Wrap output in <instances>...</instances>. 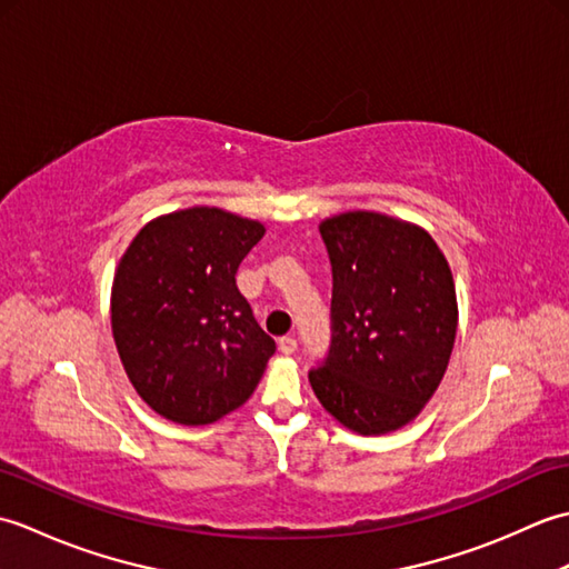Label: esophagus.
I'll return each instance as SVG.
<instances>
[{
    "label": "esophagus",
    "instance_id": "obj_1",
    "mask_svg": "<svg viewBox=\"0 0 569 569\" xmlns=\"http://www.w3.org/2000/svg\"><path fill=\"white\" fill-rule=\"evenodd\" d=\"M278 349H281L283 355H293L296 349H298V342H296V337H291V335H286V337H281V340H278Z\"/></svg>",
    "mask_w": 569,
    "mask_h": 569
}]
</instances>
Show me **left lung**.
I'll return each mask as SVG.
<instances>
[{"instance_id":"1","label":"left lung","mask_w":569,"mask_h":569,"mask_svg":"<svg viewBox=\"0 0 569 569\" xmlns=\"http://www.w3.org/2000/svg\"><path fill=\"white\" fill-rule=\"evenodd\" d=\"M332 263V342L308 379L345 428L383 435L438 389L457 335L452 271L435 239L379 212L320 224Z\"/></svg>"}]
</instances>
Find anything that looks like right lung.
<instances>
[{"label": "right lung", "instance_id": "obj_1", "mask_svg": "<svg viewBox=\"0 0 569 569\" xmlns=\"http://www.w3.org/2000/svg\"><path fill=\"white\" fill-rule=\"evenodd\" d=\"M263 224L220 208L156 217L112 283V335L137 393L180 426H208L257 389L276 342L237 288Z\"/></svg>", "mask_w": 569, "mask_h": 569}]
</instances>
